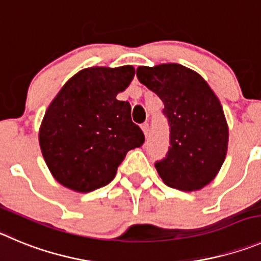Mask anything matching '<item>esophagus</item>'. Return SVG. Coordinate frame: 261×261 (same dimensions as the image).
I'll return each instance as SVG.
<instances>
[{
    "label": "esophagus",
    "mask_w": 261,
    "mask_h": 261,
    "mask_svg": "<svg viewBox=\"0 0 261 261\" xmlns=\"http://www.w3.org/2000/svg\"><path fill=\"white\" fill-rule=\"evenodd\" d=\"M142 130H143V133H144L145 138H147L148 134H149V123H148V122L143 123V125H142Z\"/></svg>",
    "instance_id": "obj_1"
}]
</instances>
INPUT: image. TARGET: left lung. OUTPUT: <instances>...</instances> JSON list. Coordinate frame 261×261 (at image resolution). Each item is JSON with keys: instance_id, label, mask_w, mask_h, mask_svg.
<instances>
[{"instance_id": "8db88e82", "label": "left lung", "mask_w": 261, "mask_h": 261, "mask_svg": "<svg viewBox=\"0 0 261 261\" xmlns=\"http://www.w3.org/2000/svg\"><path fill=\"white\" fill-rule=\"evenodd\" d=\"M136 77L164 101L170 147L155 169L166 186L201 189L216 176L225 160L228 125L207 82L180 64L139 67Z\"/></svg>"}]
</instances>
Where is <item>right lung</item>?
Returning a JSON list of instances; mask_svg holds the SVG:
<instances>
[{
    "mask_svg": "<svg viewBox=\"0 0 261 261\" xmlns=\"http://www.w3.org/2000/svg\"><path fill=\"white\" fill-rule=\"evenodd\" d=\"M131 65L92 67L74 74L48 106L40 128L43 158L54 177L75 192H91L116 176L126 153L142 147V128L117 94L133 81Z\"/></svg>",
    "mask_w": 261,
    "mask_h": 261,
    "instance_id": "right-lung-1",
    "label": "right lung"
}]
</instances>
